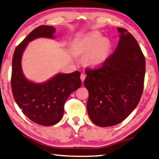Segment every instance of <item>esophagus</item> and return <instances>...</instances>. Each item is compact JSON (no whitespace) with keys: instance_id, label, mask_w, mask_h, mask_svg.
Segmentation results:
<instances>
[{"instance_id":"34e87169","label":"esophagus","mask_w":159,"mask_h":159,"mask_svg":"<svg viewBox=\"0 0 159 159\" xmlns=\"http://www.w3.org/2000/svg\"><path fill=\"white\" fill-rule=\"evenodd\" d=\"M85 78H86V74H84V73H82V74H81V75H80V79H81V80H82V82L84 81Z\"/></svg>"}]
</instances>
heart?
Masks as SVG:
<instances>
[{"label": "heart", "instance_id": "heart-1", "mask_svg": "<svg viewBox=\"0 0 159 159\" xmlns=\"http://www.w3.org/2000/svg\"><path fill=\"white\" fill-rule=\"evenodd\" d=\"M73 50L78 55H87L86 61L91 66H100L109 57L111 43L106 38H102L99 32L93 31L78 39L73 44Z\"/></svg>", "mask_w": 159, "mask_h": 159}]
</instances>
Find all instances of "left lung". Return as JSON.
Returning a JSON list of instances; mask_svg holds the SVG:
<instances>
[{"label": "left lung", "instance_id": "obj_1", "mask_svg": "<svg viewBox=\"0 0 159 159\" xmlns=\"http://www.w3.org/2000/svg\"><path fill=\"white\" fill-rule=\"evenodd\" d=\"M118 45L98 68L85 70L89 91L87 112L93 124L112 126L123 121L137 107L144 88L145 58L135 38L117 28Z\"/></svg>", "mask_w": 159, "mask_h": 159}]
</instances>
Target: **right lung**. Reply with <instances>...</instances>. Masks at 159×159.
<instances>
[{"label":"right lung","instance_id":"add662e5","mask_svg":"<svg viewBox=\"0 0 159 159\" xmlns=\"http://www.w3.org/2000/svg\"><path fill=\"white\" fill-rule=\"evenodd\" d=\"M56 29L43 25L32 30L16 47L12 57L11 87L16 104L25 115L42 126H52L63 117L64 104L72 92L82 84L80 72L58 73L43 84L26 79L22 72L21 56L28 43L38 38H53Z\"/></svg>","mask_w":159,"mask_h":159}]
</instances>
